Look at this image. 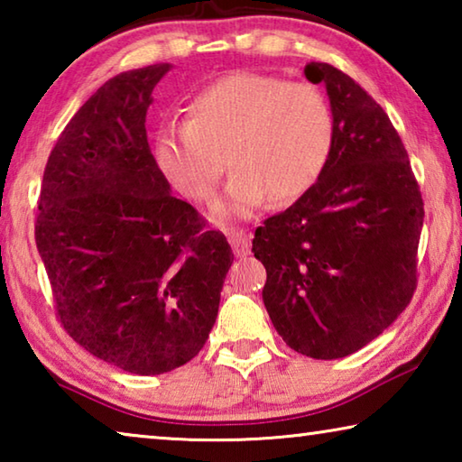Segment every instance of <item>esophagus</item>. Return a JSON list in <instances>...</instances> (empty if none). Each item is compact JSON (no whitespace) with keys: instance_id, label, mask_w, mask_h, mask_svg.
I'll return each instance as SVG.
<instances>
[{"instance_id":"1","label":"esophagus","mask_w":462,"mask_h":462,"mask_svg":"<svg viewBox=\"0 0 462 462\" xmlns=\"http://www.w3.org/2000/svg\"><path fill=\"white\" fill-rule=\"evenodd\" d=\"M228 240L236 256L250 254V238L245 230H228Z\"/></svg>"}]
</instances>
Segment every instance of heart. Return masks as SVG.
<instances>
[{"instance_id":"obj_1","label":"heart","mask_w":462,"mask_h":462,"mask_svg":"<svg viewBox=\"0 0 462 462\" xmlns=\"http://www.w3.org/2000/svg\"><path fill=\"white\" fill-rule=\"evenodd\" d=\"M334 144V118L322 91L261 73L216 79L187 106L181 126H167L154 140L162 177L187 199L214 198L226 151L234 167L217 220L246 217L273 195L300 198L326 169Z\"/></svg>"}]
</instances>
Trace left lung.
I'll use <instances>...</instances> for the list:
<instances>
[{"mask_svg": "<svg viewBox=\"0 0 462 462\" xmlns=\"http://www.w3.org/2000/svg\"><path fill=\"white\" fill-rule=\"evenodd\" d=\"M334 144L318 181L254 232L267 269L263 301L295 353L332 361L356 353L395 322L418 285L424 201L408 151L377 101L328 62Z\"/></svg>", "mask_w": 462, "mask_h": 462, "instance_id": "obj_1", "label": "left lung"}]
</instances>
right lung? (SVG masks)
I'll return each instance as SVG.
<instances>
[{"label": "right lung", "mask_w": 462, "mask_h": 462, "mask_svg": "<svg viewBox=\"0 0 462 462\" xmlns=\"http://www.w3.org/2000/svg\"><path fill=\"white\" fill-rule=\"evenodd\" d=\"M169 62L112 77L46 162L36 246L57 318L93 356L134 374L189 363L214 328L234 261L220 230L171 195L146 138Z\"/></svg>", "instance_id": "add662e5"}]
</instances>
